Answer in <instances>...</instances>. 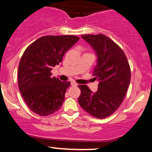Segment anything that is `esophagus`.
<instances>
[{
  "label": "esophagus",
  "mask_w": 152,
  "mask_h": 152,
  "mask_svg": "<svg viewBox=\"0 0 152 152\" xmlns=\"http://www.w3.org/2000/svg\"><path fill=\"white\" fill-rule=\"evenodd\" d=\"M71 86H77V83H76V82L72 81V82H71Z\"/></svg>",
  "instance_id": "1"
}]
</instances>
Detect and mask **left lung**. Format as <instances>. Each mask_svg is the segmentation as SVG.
Masks as SVG:
<instances>
[{"instance_id": "left-lung-1", "label": "left lung", "mask_w": 152, "mask_h": 152, "mask_svg": "<svg viewBox=\"0 0 152 152\" xmlns=\"http://www.w3.org/2000/svg\"><path fill=\"white\" fill-rule=\"evenodd\" d=\"M98 56L93 76L99 80L95 93L86 85H78V103L92 116L104 118L113 114L123 102L131 80V69L124 52L104 34L82 35Z\"/></svg>"}]
</instances>
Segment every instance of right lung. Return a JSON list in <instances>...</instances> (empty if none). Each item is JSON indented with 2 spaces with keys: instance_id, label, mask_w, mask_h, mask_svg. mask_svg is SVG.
Wrapping results in <instances>:
<instances>
[{
  "instance_id": "1",
  "label": "right lung",
  "mask_w": 152,
  "mask_h": 152,
  "mask_svg": "<svg viewBox=\"0 0 152 152\" xmlns=\"http://www.w3.org/2000/svg\"><path fill=\"white\" fill-rule=\"evenodd\" d=\"M79 38L74 35L42 36L24 51L18 66V88L26 104L35 114L48 116L62 106L71 83L52 77L50 71Z\"/></svg>"
}]
</instances>
